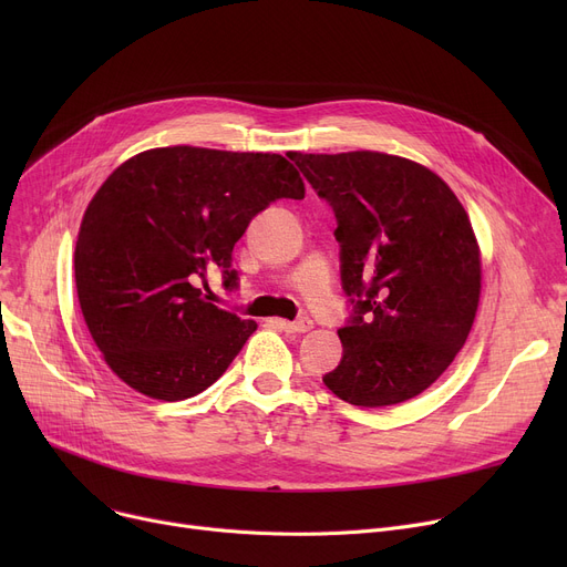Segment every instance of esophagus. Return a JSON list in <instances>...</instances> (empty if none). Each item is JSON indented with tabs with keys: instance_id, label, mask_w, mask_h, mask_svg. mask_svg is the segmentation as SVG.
I'll return each mask as SVG.
<instances>
[{
	"instance_id": "1",
	"label": "esophagus",
	"mask_w": 567,
	"mask_h": 567,
	"mask_svg": "<svg viewBox=\"0 0 567 567\" xmlns=\"http://www.w3.org/2000/svg\"><path fill=\"white\" fill-rule=\"evenodd\" d=\"M274 323L278 326L280 331L285 333H308L312 329V319L303 317L299 321H285V319H274Z\"/></svg>"
}]
</instances>
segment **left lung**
<instances>
[{
	"instance_id": "left-lung-1",
	"label": "left lung",
	"mask_w": 567,
	"mask_h": 567,
	"mask_svg": "<svg viewBox=\"0 0 567 567\" xmlns=\"http://www.w3.org/2000/svg\"><path fill=\"white\" fill-rule=\"evenodd\" d=\"M333 206L353 315L323 383L353 406L421 395L464 347L481 301V246L462 202L425 165L381 152L289 156Z\"/></svg>"
}]
</instances>
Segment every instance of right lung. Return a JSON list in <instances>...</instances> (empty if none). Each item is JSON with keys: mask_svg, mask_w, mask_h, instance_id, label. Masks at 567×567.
Segmentation results:
<instances>
[{"mask_svg": "<svg viewBox=\"0 0 567 567\" xmlns=\"http://www.w3.org/2000/svg\"><path fill=\"white\" fill-rule=\"evenodd\" d=\"M280 197H306L280 154L161 146L105 178L80 223L75 287L89 333L133 391L193 398L244 349L257 323L208 303L199 285L214 268L236 285L234 244Z\"/></svg>", "mask_w": 567, "mask_h": 567, "instance_id": "right-lung-1", "label": "right lung"}]
</instances>
